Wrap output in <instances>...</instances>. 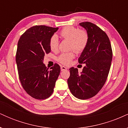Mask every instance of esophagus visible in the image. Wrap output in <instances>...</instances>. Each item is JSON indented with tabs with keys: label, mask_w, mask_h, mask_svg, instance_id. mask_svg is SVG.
<instances>
[{
	"label": "esophagus",
	"mask_w": 128,
	"mask_h": 128,
	"mask_svg": "<svg viewBox=\"0 0 128 128\" xmlns=\"http://www.w3.org/2000/svg\"><path fill=\"white\" fill-rule=\"evenodd\" d=\"M67 67H66L65 66H61V71H63V70H67Z\"/></svg>",
	"instance_id": "obj_1"
}]
</instances>
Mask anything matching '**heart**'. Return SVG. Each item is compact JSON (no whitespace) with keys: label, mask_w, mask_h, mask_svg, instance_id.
Listing matches in <instances>:
<instances>
[{"label":"heart","mask_w":128,"mask_h":128,"mask_svg":"<svg viewBox=\"0 0 128 128\" xmlns=\"http://www.w3.org/2000/svg\"><path fill=\"white\" fill-rule=\"evenodd\" d=\"M61 37L70 41V49H73L76 52L80 53L87 46L89 41L88 32L84 29H79L74 26H67L60 32ZM58 36L54 35L50 40L49 46L51 50L57 52L58 50ZM74 57L73 52L63 53L58 58V61L64 65H68Z\"/></svg>","instance_id":"1"}]
</instances>
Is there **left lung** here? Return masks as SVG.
<instances>
[{
	"label": "left lung",
	"instance_id": "1",
	"mask_svg": "<svg viewBox=\"0 0 128 128\" xmlns=\"http://www.w3.org/2000/svg\"><path fill=\"white\" fill-rule=\"evenodd\" d=\"M79 25L86 29L89 36L87 46L78 59L79 64H86L82 72L71 67L67 80L72 94L79 99L92 98L102 89L111 67L112 51L106 34L94 23L86 22Z\"/></svg>",
	"mask_w": 128,
	"mask_h": 128
}]
</instances>
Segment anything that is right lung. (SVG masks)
I'll use <instances>...</instances> for the list:
<instances>
[{"label":"right lung","mask_w":128,"mask_h":128,"mask_svg":"<svg viewBox=\"0 0 128 128\" xmlns=\"http://www.w3.org/2000/svg\"><path fill=\"white\" fill-rule=\"evenodd\" d=\"M58 28L34 26L19 39L16 60L19 79L23 88L30 96L43 100L52 95L60 66L54 64L50 70L43 64L46 54L50 52L49 42Z\"/></svg>","instance_id":"1"}]
</instances>
